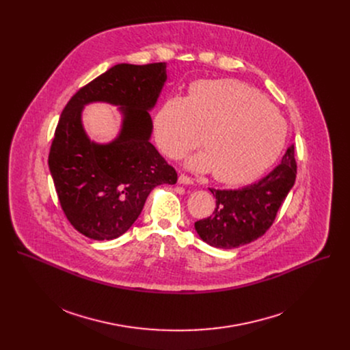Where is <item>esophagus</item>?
Segmentation results:
<instances>
[{
    "mask_svg": "<svg viewBox=\"0 0 350 350\" xmlns=\"http://www.w3.org/2000/svg\"><path fill=\"white\" fill-rule=\"evenodd\" d=\"M178 181H180V184H193V178L189 177V176H187V174H184V173L180 174Z\"/></svg>",
    "mask_w": 350,
    "mask_h": 350,
    "instance_id": "1",
    "label": "esophagus"
}]
</instances>
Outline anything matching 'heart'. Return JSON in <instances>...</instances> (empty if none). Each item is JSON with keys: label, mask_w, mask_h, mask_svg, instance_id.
<instances>
[{"label": "heart", "mask_w": 350, "mask_h": 350, "mask_svg": "<svg viewBox=\"0 0 350 350\" xmlns=\"http://www.w3.org/2000/svg\"><path fill=\"white\" fill-rule=\"evenodd\" d=\"M205 154L191 161L199 170H213L226 184H243L269 169L282 152L286 123L256 88L232 79L199 80L188 95L169 96L154 118L162 152L184 157L201 144Z\"/></svg>", "instance_id": "1"}]
</instances>
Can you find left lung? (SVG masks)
Masks as SVG:
<instances>
[{"mask_svg":"<svg viewBox=\"0 0 350 350\" xmlns=\"http://www.w3.org/2000/svg\"><path fill=\"white\" fill-rule=\"evenodd\" d=\"M295 180V146L291 145L281 163L255 184L239 189L209 188L216 196V209L211 217L195 223L196 232L206 243L223 249L238 247L263 237Z\"/></svg>","mask_w":350,"mask_h":350,"instance_id":"left-lung-1","label":"left lung"}]
</instances>
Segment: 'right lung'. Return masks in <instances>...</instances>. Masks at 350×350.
<instances>
[{
  "label": "right lung",
  "mask_w": 350,
  "mask_h": 350,
  "mask_svg": "<svg viewBox=\"0 0 350 350\" xmlns=\"http://www.w3.org/2000/svg\"><path fill=\"white\" fill-rule=\"evenodd\" d=\"M167 79L166 64H119L81 87L66 104L48 155L61 208L80 234L115 239L139 216L146 198L161 184H176L177 172L149 142L151 111ZM122 107L125 120L111 144L91 143L81 126L85 103Z\"/></svg>",
  "instance_id": "obj_1"
}]
</instances>
